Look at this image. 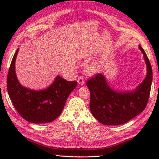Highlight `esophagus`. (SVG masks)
Returning a JSON list of instances; mask_svg holds the SVG:
<instances>
[{"mask_svg": "<svg viewBox=\"0 0 159 159\" xmlns=\"http://www.w3.org/2000/svg\"><path fill=\"white\" fill-rule=\"evenodd\" d=\"M77 82L80 85H83L84 84H85V80H84L83 76H80L79 77V79H78Z\"/></svg>", "mask_w": 159, "mask_h": 159, "instance_id": "esophagus-1", "label": "esophagus"}]
</instances>
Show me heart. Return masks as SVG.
I'll list each match as a JSON object with an SVG mask.
<instances>
[{
    "mask_svg": "<svg viewBox=\"0 0 159 159\" xmlns=\"http://www.w3.org/2000/svg\"><path fill=\"white\" fill-rule=\"evenodd\" d=\"M89 70L91 73H96L100 70V66L97 65V64H94V65H92L89 67Z\"/></svg>",
    "mask_w": 159,
    "mask_h": 159,
    "instance_id": "obj_1",
    "label": "heart"
}]
</instances>
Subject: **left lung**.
<instances>
[{"label":"left lung","instance_id":"obj_1","mask_svg":"<svg viewBox=\"0 0 159 159\" xmlns=\"http://www.w3.org/2000/svg\"><path fill=\"white\" fill-rule=\"evenodd\" d=\"M147 67L146 76L133 91L117 92L109 86L102 74H97L87 82L90 92L89 108L93 116L104 125L117 126L128 122L146 108L152 81V70L142 47Z\"/></svg>","mask_w":159,"mask_h":159}]
</instances>
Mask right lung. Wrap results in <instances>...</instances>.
Listing matches in <instances>:
<instances>
[{
    "instance_id": "obj_1",
    "label": "right lung",
    "mask_w": 159,
    "mask_h": 159,
    "mask_svg": "<svg viewBox=\"0 0 159 159\" xmlns=\"http://www.w3.org/2000/svg\"><path fill=\"white\" fill-rule=\"evenodd\" d=\"M19 48L13 55L7 75V92L16 111L25 120L34 124L51 122L58 117L76 81L59 76L45 89L36 91L22 86L17 78L15 63Z\"/></svg>"
}]
</instances>
